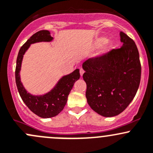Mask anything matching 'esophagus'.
<instances>
[{"label": "esophagus", "instance_id": "1", "mask_svg": "<svg viewBox=\"0 0 153 153\" xmlns=\"http://www.w3.org/2000/svg\"><path fill=\"white\" fill-rule=\"evenodd\" d=\"M79 72H80V76H82V75H83V74L85 73V71L83 70L82 68H80V70H79Z\"/></svg>", "mask_w": 153, "mask_h": 153}]
</instances>
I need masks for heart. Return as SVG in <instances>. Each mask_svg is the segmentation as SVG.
I'll list each match as a JSON object with an SVG mask.
<instances>
[{
	"instance_id": "1",
	"label": "heart",
	"mask_w": 153,
	"mask_h": 153,
	"mask_svg": "<svg viewBox=\"0 0 153 153\" xmlns=\"http://www.w3.org/2000/svg\"><path fill=\"white\" fill-rule=\"evenodd\" d=\"M100 47H102V48H100V51H99L98 56H106V55L109 54L112 50L114 48V42L112 40H108L106 37L101 36V37L96 38L94 43H93V48H98Z\"/></svg>"
}]
</instances>
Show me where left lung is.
<instances>
[{"label":"left lung","instance_id":"1","mask_svg":"<svg viewBox=\"0 0 153 153\" xmlns=\"http://www.w3.org/2000/svg\"><path fill=\"white\" fill-rule=\"evenodd\" d=\"M122 46L83 62L87 102L96 113L113 117L123 112L139 87L141 67L135 42L120 32Z\"/></svg>","mask_w":153,"mask_h":153}]
</instances>
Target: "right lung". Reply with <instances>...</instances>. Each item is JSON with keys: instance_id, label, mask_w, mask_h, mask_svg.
Segmentation results:
<instances>
[{"instance_id": "right-lung-1", "label": "right lung", "mask_w": 153, "mask_h": 153, "mask_svg": "<svg viewBox=\"0 0 153 153\" xmlns=\"http://www.w3.org/2000/svg\"><path fill=\"white\" fill-rule=\"evenodd\" d=\"M53 39L50 31L47 30H41L33 34L20 48L17 57L15 68V81L22 100L30 111L44 119L56 116L63 110L69 93L71 91L75 82L80 76L79 69H76L72 73L62 76L54 87L43 95H32L25 89L20 80V74L23 55L31 44L40 42H51Z\"/></svg>"}]
</instances>
